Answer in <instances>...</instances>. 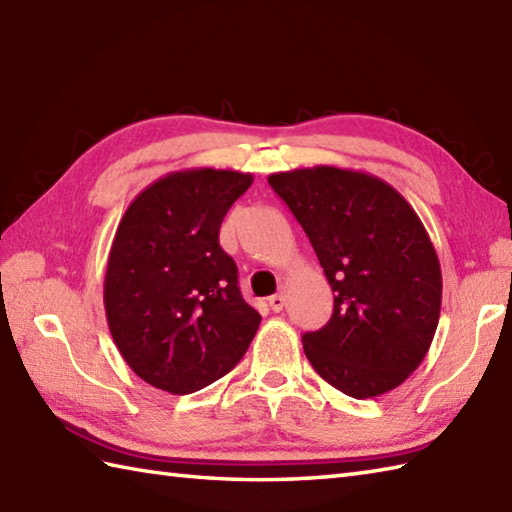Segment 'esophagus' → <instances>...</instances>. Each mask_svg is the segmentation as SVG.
<instances>
[{"instance_id":"esophagus-1","label":"esophagus","mask_w":512,"mask_h":512,"mask_svg":"<svg viewBox=\"0 0 512 512\" xmlns=\"http://www.w3.org/2000/svg\"><path fill=\"white\" fill-rule=\"evenodd\" d=\"M268 306H270V310L273 312H281L284 310V306H286V299H284V295H273L268 299Z\"/></svg>"}]
</instances>
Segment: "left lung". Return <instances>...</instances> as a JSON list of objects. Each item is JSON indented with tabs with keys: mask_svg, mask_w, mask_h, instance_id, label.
I'll list each match as a JSON object with an SVG mask.
<instances>
[{
	"mask_svg": "<svg viewBox=\"0 0 512 512\" xmlns=\"http://www.w3.org/2000/svg\"><path fill=\"white\" fill-rule=\"evenodd\" d=\"M268 182L334 292L330 321L301 339L314 372L358 400L396 389L427 356L442 306L440 262L420 217L363 171L319 165Z\"/></svg>",
	"mask_w": 512,
	"mask_h": 512,
	"instance_id": "obj_1",
	"label": "left lung"
}]
</instances>
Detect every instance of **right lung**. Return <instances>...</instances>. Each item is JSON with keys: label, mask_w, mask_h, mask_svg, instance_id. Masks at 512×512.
I'll list each match as a JSON object with an SVG mask.
<instances>
[{"label": "right lung", "mask_w": 512, "mask_h": 512, "mask_svg": "<svg viewBox=\"0 0 512 512\" xmlns=\"http://www.w3.org/2000/svg\"><path fill=\"white\" fill-rule=\"evenodd\" d=\"M250 184V173L231 169L173 171L140 191L116 228L107 325L134 374L169 394L231 372L262 321L220 246L224 215Z\"/></svg>", "instance_id": "obj_1"}]
</instances>
